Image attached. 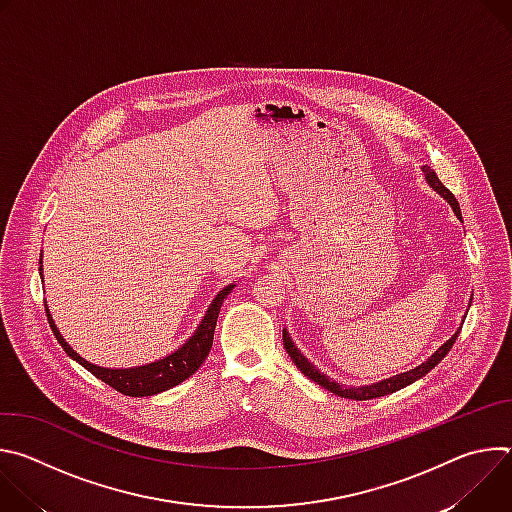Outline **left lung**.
<instances>
[{
  "mask_svg": "<svg viewBox=\"0 0 512 512\" xmlns=\"http://www.w3.org/2000/svg\"><path fill=\"white\" fill-rule=\"evenodd\" d=\"M421 172H423L425 182L429 184V188H433L437 194L444 196V198L448 200V204L452 206L454 214L462 221L460 204H458V200L454 198V194L440 182V178H437V174H435L429 166H421ZM468 308H470V304H468ZM464 320H466V316H464ZM464 320H462V324H464ZM462 324H460V328L452 334L450 340H446V342H444L440 348H437L427 360H423L421 364H417L415 369L405 371V373H399V375L389 377V379H383V381H377V383L360 385V387L342 385V383H338V381H332L328 375L320 373V369L316 367V364H312V362L302 354V350L296 346V342L291 340V336H289V332H287L285 328H283V344H285V350H287V354L291 356V360H294L296 367H298L310 381L318 383L320 387H324L326 391H330V393H334V395H338V397L354 399V401H367V399H377V397H385V395H389V393H395V391H399V389H403V387H407V385L419 381L421 377H425V375L435 367V364L440 362V360L450 352V348L454 346V342H456V338H458V334H460V330H462Z\"/></svg>",
  "mask_w": 512,
  "mask_h": 512,
  "instance_id": "left-lung-1",
  "label": "left lung"
}]
</instances>
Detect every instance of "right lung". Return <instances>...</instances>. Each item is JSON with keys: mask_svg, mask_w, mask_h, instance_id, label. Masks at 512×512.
<instances>
[{"mask_svg": "<svg viewBox=\"0 0 512 512\" xmlns=\"http://www.w3.org/2000/svg\"><path fill=\"white\" fill-rule=\"evenodd\" d=\"M42 273H44V267H42V259H40V277H42ZM235 285L237 283H229L221 291H218L214 300L210 302L206 314L202 316L200 324L196 326L192 336L182 346H178L174 352H170V354H166V356H162L154 362L139 364V367H127V369L99 367V364H93L87 358H83L77 350H72V346L64 340V336L56 328L48 306L46 304L44 306H46L48 324H50L58 344L64 348V352L72 360H77L81 367H85L91 375H95L97 379H101L103 383H107L109 387H113L115 391H119L123 395L150 397V395H158L162 391H168V389L180 385L182 381L190 379L198 371V367L204 362V358L208 356V352L212 348V338H214L218 312H221L223 302L235 289Z\"/></svg>", "mask_w": 512, "mask_h": 512, "instance_id": "1", "label": "right lung"}]
</instances>
